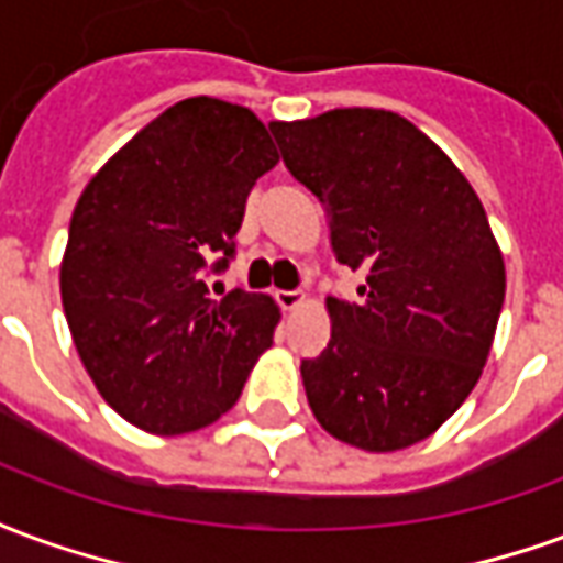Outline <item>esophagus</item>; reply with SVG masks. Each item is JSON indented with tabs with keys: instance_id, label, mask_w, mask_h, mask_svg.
Listing matches in <instances>:
<instances>
[{
	"instance_id": "1",
	"label": "esophagus",
	"mask_w": 563,
	"mask_h": 563,
	"mask_svg": "<svg viewBox=\"0 0 563 563\" xmlns=\"http://www.w3.org/2000/svg\"><path fill=\"white\" fill-rule=\"evenodd\" d=\"M274 298H277V305H280L283 310H298V307H305L307 301V295L298 292V289H292V292H289V289H280Z\"/></svg>"
}]
</instances>
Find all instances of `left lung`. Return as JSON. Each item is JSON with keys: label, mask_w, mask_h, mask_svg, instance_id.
<instances>
[{"label": "left lung", "mask_w": 563, "mask_h": 563, "mask_svg": "<svg viewBox=\"0 0 563 563\" xmlns=\"http://www.w3.org/2000/svg\"><path fill=\"white\" fill-rule=\"evenodd\" d=\"M295 180L325 201L362 301L325 298L331 341L301 362L317 422L365 452L431 437L467 401L495 343L504 253L479 196L434 141L383 108L268 123Z\"/></svg>", "instance_id": "obj_1"}]
</instances>
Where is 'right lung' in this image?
Segmentation results:
<instances>
[{
  "label": "right lung",
  "instance_id": "obj_1",
  "mask_svg": "<svg viewBox=\"0 0 563 563\" xmlns=\"http://www.w3.org/2000/svg\"><path fill=\"white\" fill-rule=\"evenodd\" d=\"M280 162L244 104H172L84 186L59 265L71 341L92 386L126 422L174 437L241 398L274 341L280 307L232 289L210 298L246 196Z\"/></svg>",
  "mask_w": 563,
  "mask_h": 563
}]
</instances>
